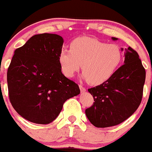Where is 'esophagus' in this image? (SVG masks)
Here are the masks:
<instances>
[{"instance_id": "esophagus-1", "label": "esophagus", "mask_w": 152, "mask_h": 152, "mask_svg": "<svg viewBox=\"0 0 152 152\" xmlns=\"http://www.w3.org/2000/svg\"><path fill=\"white\" fill-rule=\"evenodd\" d=\"M79 88H80L81 92H85V91H86V89H85V88L83 87V86H82V85H79Z\"/></svg>"}]
</instances>
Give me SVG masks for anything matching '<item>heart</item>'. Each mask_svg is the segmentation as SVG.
I'll return each instance as SVG.
<instances>
[{
  "instance_id": "b5f03b06",
  "label": "heart",
  "mask_w": 152,
  "mask_h": 152,
  "mask_svg": "<svg viewBox=\"0 0 152 152\" xmlns=\"http://www.w3.org/2000/svg\"><path fill=\"white\" fill-rule=\"evenodd\" d=\"M123 61L119 46L83 36L74 39L69 50H61L58 63L62 73L72 77L82 69V77L91 85H100L115 74Z\"/></svg>"
}]
</instances>
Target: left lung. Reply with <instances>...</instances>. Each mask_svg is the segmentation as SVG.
<instances>
[{"label":"left lung","mask_w":152,"mask_h":152,"mask_svg":"<svg viewBox=\"0 0 152 152\" xmlns=\"http://www.w3.org/2000/svg\"><path fill=\"white\" fill-rule=\"evenodd\" d=\"M145 75L138 53L130 46L125 49L124 64L108 81L88 90L95 101L85 110L91 124L104 128L118 125L128 119L141 104Z\"/></svg>","instance_id":"obj_1"}]
</instances>
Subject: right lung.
I'll return each instance as SVG.
<instances>
[{"instance_id":"1","label":"right lung","mask_w":152,"mask_h":152,"mask_svg":"<svg viewBox=\"0 0 152 152\" xmlns=\"http://www.w3.org/2000/svg\"><path fill=\"white\" fill-rule=\"evenodd\" d=\"M63 43L59 35L38 34L15 51L7 73L9 99L30 122H53L65 102L80 94L77 84L61 72L58 55Z\"/></svg>"}]
</instances>
